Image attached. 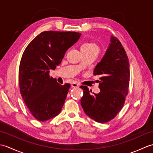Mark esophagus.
I'll return each instance as SVG.
<instances>
[{
	"label": "esophagus",
	"mask_w": 153,
	"mask_h": 153,
	"mask_svg": "<svg viewBox=\"0 0 153 153\" xmlns=\"http://www.w3.org/2000/svg\"><path fill=\"white\" fill-rule=\"evenodd\" d=\"M71 86L72 87H79V85L78 83H77L76 82H74V83H71Z\"/></svg>",
	"instance_id": "34e87169"
}]
</instances>
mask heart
Wrapping results in <instances>:
<instances>
[{"instance_id": "1", "label": "heart", "mask_w": 153, "mask_h": 153, "mask_svg": "<svg viewBox=\"0 0 153 153\" xmlns=\"http://www.w3.org/2000/svg\"><path fill=\"white\" fill-rule=\"evenodd\" d=\"M82 47H87V48H93V47H96V48H98L97 47V45L93 44V43H87L83 44Z\"/></svg>"}]
</instances>
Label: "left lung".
<instances>
[{
  "label": "left lung",
  "mask_w": 153,
  "mask_h": 153,
  "mask_svg": "<svg viewBox=\"0 0 153 153\" xmlns=\"http://www.w3.org/2000/svg\"><path fill=\"white\" fill-rule=\"evenodd\" d=\"M94 75H99L100 91L94 95L86 86H82L83 95L81 105L86 114L99 123L109 122L122 108L128 94L129 63L122 45L116 37L111 36L110 43Z\"/></svg>",
  "instance_id": "obj_1"
}]
</instances>
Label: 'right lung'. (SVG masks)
Returning <instances> with one entry per match:
<instances>
[{
  "label": "right lung",
  "mask_w": 153,
  "mask_h": 153,
  "mask_svg": "<svg viewBox=\"0 0 153 153\" xmlns=\"http://www.w3.org/2000/svg\"><path fill=\"white\" fill-rule=\"evenodd\" d=\"M74 31H43L27 45L19 68L20 93L39 121L54 118L61 111L70 85H62L50 77V70L60 64L66 51L79 40Z\"/></svg>",
  "instance_id": "1"
}]
</instances>
